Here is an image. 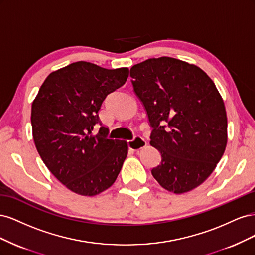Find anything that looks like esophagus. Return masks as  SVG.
<instances>
[{
	"mask_svg": "<svg viewBox=\"0 0 255 255\" xmlns=\"http://www.w3.org/2000/svg\"><path fill=\"white\" fill-rule=\"evenodd\" d=\"M127 142H128V149L132 150V151L140 150V149L143 148V146H145V144H146V141L140 136H136L135 138H133V139L128 140Z\"/></svg>",
	"mask_w": 255,
	"mask_h": 255,
	"instance_id": "esophagus-1",
	"label": "esophagus"
}]
</instances>
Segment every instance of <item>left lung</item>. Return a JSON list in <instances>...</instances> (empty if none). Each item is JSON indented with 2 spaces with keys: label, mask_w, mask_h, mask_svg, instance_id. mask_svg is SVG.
<instances>
[{
  "label": "left lung",
  "mask_w": 255,
  "mask_h": 255,
  "mask_svg": "<svg viewBox=\"0 0 255 255\" xmlns=\"http://www.w3.org/2000/svg\"><path fill=\"white\" fill-rule=\"evenodd\" d=\"M129 74L152 128L150 143L161 156L152 175L174 194L194 189L227 145V113L214 82L199 67L166 56L137 64Z\"/></svg>",
  "instance_id": "obj_1"
}]
</instances>
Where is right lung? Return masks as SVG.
Wrapping results in <instances>:
<instances>
[{"instance_id":"obj_1","label":"right lung","mask_w":255,"mask_h":255,"mask_svg":"<svg viewBox=\"0 0 255 255\" xmlns=\"http://www.w3.org/2000/svg\"><path fill=\"white\" fill-rule=\"evenodd\" d=\"M128 76V68L110 70L76 61L49 74L34 100L30 121L37 151L52 174L76 194H100L121 170L127 141L110 139L98 113Z\"/></svg>"}]
</instances>
